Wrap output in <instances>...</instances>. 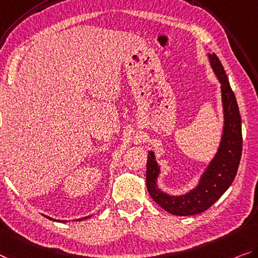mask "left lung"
<instances>
[{
	"instance_id": "left-lung-1",
	"label": "left lung",
	"mask_w": 258,
	"mask_h": 258,
	"mask_svg": "<svg viewBox=\"0 0 258 258\" xmlns=\"http://www.w3.org/2000/svg\"><path fill=\"white\" fill-rule=\"evenodd\" d=\"M208 56L220 82L224 108V129L216 156L210 161L195 188L184 195L170 196L158 188L157 180L160 168L154 152L150 151L148 154L146 187L150 196L162 209L175 216L198 215L215 204L234 181L242 154V129L235 94L217 55L213 53Z\"/></svg>"
}]
</instances>
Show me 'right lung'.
<instances>
[{
    "label": "right lung",
    "instance_id": "1",
    "mask_svg": "<svg viewBox=\"0 0 258 258\" xmlns=\"http://www.w3.org/2000/svg\"><path fill=\"white\" fill-rule=\"evenodd\" d=\"M46 218H48V219H50V220H54V221H60V223H66L64 220H56V219H51L50 217H47V216H45ZM91 216H89V217H84V218H82V219H77V220H83V219H88V218H90Z\"/></svg>",
    "mask_w": 258,
    "mask_h": 258
}]
</instances>
